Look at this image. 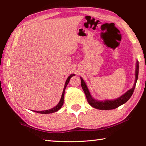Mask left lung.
<instances>
[{
    "label": "left lung",
    "instance_id": "8db88e82",
    "mask_svg": "<svg viewBox=\"0 0 146 146\" xmlns=\"http://www.w3.org/2000/svg\"><path fill=\"white\" fill-rule=\"evenodd\" d=\"M138 75H139V62L137 61L136 63V69H135V80L134 86L130 89L125 94L122 95L119 98L115 99V100H107L104 101H98L96 100L92 97L90 93L87 86H86L84 80H83L82 78L80 77L81 79V85L82 87L83 90L85 94L86 95V99L88 104L91 105L92 107L97 108L99 110H111L115 109L117 107H119L120 105L125 104V102H127L129 98L131 97L132 95L133 94V92L134 91V89L135 87L136 83H137V80L138 79Z\"/></svg>",
    "mask_w": 146,
    "mask_h": 146
}]
</instances>
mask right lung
Here are the masks:
<instances>
[{
	"label": "right lung",
	"mask_w": 146,
	"mask_h": 146,
	"mask_svg": "<svg viewBox=\"0 0 146 146\" xmlns=\"http://www.w3.org/2000/svg\"><path fill=\"white\" fill-rule=\"evenodd\" d=\"M75 76V75L74 74H71V75H70L68 77V78L66 80V82H65V84H64V89H63V94H62V95H61V99H60V101L59 102V103L58 104V105H56V106L53 107L52 108H51V109H49V110H43V111H35V110H33V111H35V112H37V113H43V114H46V113H54V112H56V111H58L60 109V108L62 107V106H63V102H64V91H65V89H66V86L68 85V83H69L70 80V78H71V77Z\"/></svg>",
	"instance_id": "1"
}]
</instances>
